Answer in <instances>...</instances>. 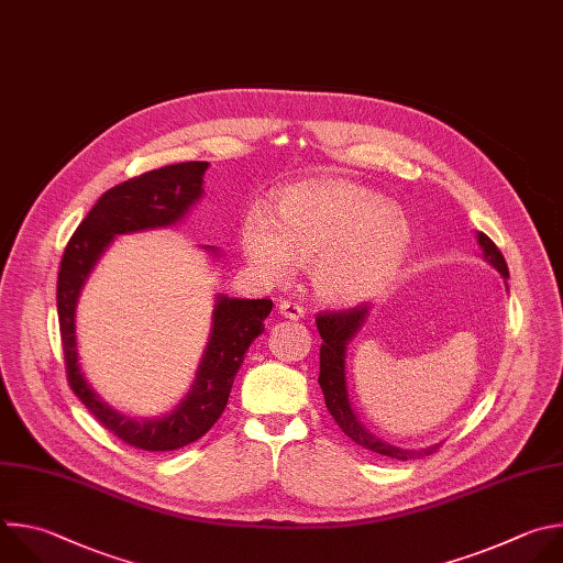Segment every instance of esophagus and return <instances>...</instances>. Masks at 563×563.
Listing matches in <instances>:
<instances>
[{
	"mask_svg": "<svg viewBox=\"0 0 563 563\" xmlns=\"http://www.w3.org/2000/svg\"><path fill=\"white\" fill-rule=\"evenodd\" d=\"M303 312H306L303 306H299V303H295V301H290V299L279 301V314L286 317V319H301Z\"/></svg>",
	"mask_w": 563,
	"mask_h": 563,
	"instance_id": "obj_1",
	"label": "esophagus"
}]
</instances>
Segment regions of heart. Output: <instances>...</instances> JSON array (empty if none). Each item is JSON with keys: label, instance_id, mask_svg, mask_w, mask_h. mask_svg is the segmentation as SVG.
I'll list each match as a JSON object with an SVG mask.
<instances>
[{"label": "heart", "instance_id": "heart-1", "mask_svg": "<svg viewBox=\"0 0 563 563\" xmlns=\"http://www.w3.org/2000/svg\"><path fill=\"white\" fill-rule=\"evenodd\" d=\"M412 246L408 217L388 199L349 179L323 177L284 188L275 212L251 206L240 249L268 284H286L310 266L314 292L334 303H357L399 275Z\"/></svg>", "mask_w": 563, "mask_h": 563}]
</instances>
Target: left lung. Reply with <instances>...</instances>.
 <instances>
[{
    "instance_id": "1",
    "label": "left lung",
    "mask_w": 563,
    "mask_h": 563,
    "mask_svg": "<svg viewBox=\"0 0 563 563\" xmlns=\"http://www.w3.org/2000/svg\"><path fill=\"white\" fill-rule=\"evenodd\" d=\"M477 242L484 251V257L504 277H508L506 260H504L501 251L495 246V242L484 233H477ZM368 310H371V306L362 303V306H355L349 310L319 312V317L314 319L317 330L323 340V344L319 349V386H321V393L325 399V408L332 415V419L336 421V426H340L355 443L366 448V451L382 455V457L399 460V462L421 460L426 455H432L439 445L423 448V451H404V448L384 443L382 439H377L373 432H368L357 421L355 410L351 408L349 390H346V346L355 336V332L364 325Z\"/></svg>"
}]
</instances>
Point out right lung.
Here are the masks:
<instances>
[{"label": "right lung", "mask_w": 563, "mask_h": 563, "mask_svg": "<svg viewBox=\"0 0 563 563\" xmlns=\"http://www.w3.org/2000/svg\"><path fill=\"white\" fill-rule=\"evenodd\" d=\"M208 162H184L148 170L106 190L66 244L57 275V314L66 377L73 393L124 443L148 453L177 451L203 437L229 404L249 346L264 330L271 299L217 297L210 340L186 399L166 417L135 421L106 406L86 384L77 364L75 308L79 290L115 235L170 227L201 197Z\"/></svg>", "instance_id": "1"}]
</instances>
